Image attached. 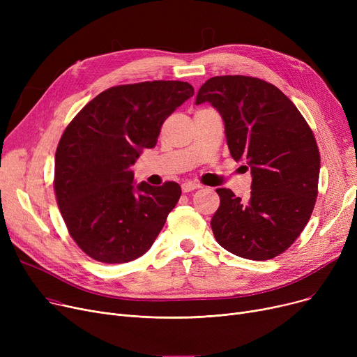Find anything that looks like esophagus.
Masks as SVG:
<instances>
[{
    "instance_id": "1",
    "label": "esophagus",
    "mask_w": 357,
    "mask_h": 357,
    "mask_svg": "<svg viewBox=\"0 0 357 357\" xmlns=\"http://www.w3.org/2000/svg\"><path fill=\"white\" fill-rule=\"evenodd\" d=\"M197 188H199V185L191 182V181H186L182 183V191L183 192H191V191H195Z\"/></svg>"
}]
</instances>
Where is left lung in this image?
I'll use <instances>...</instances> for the list:
<instances>
[{
    "instance_id": "8db88e82",
    "label": "left lung",
    "mask_w": 357,
    "mask_h": 357,
    "mask_svg": "<svg viewBox=\"0 0 357 357\" xmlns=\"http://www.w3.org/2000/svg\"><path fill=\"white\" fill-rule=\"evenodd\" d=\"M202 102L217 108L231 158L245 160L253 178L248 199L215 190V240L250 260L284 253L305 229L318 194L320 152L312 130L282 91L253 77L210 78L198 91L197 104Z\"/></svg>"
}]
</instances>
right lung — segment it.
<instances>
[{
  "label": "right lung",
  "instance_id": "right-lung-1",
  "mask_svg": "<svg viewBox=\"0 0 357 357\" xmlns=\"http://www.w3.org/2000/svg\"><path fill=\"white\" fill-rule=\"evenodd\" d=\"M192 96V85L181 81L112 86L65 128L54 155L56 201L70 237L93 260L126 264L152 248L181 186L136 185L131 166Z\"/></svg>",
  "mask_w": 357,
  "mask_h": 357
}]
</instances>
